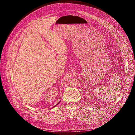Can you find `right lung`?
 I'll use <instances>...</instances> for the list:
<instances>
[{"mask_svg":"<svg viewBox=\"0 0 135 135\" xmlns=\"http://www.w3.org/2000/svg\"><path fill=\"white\" fill-rule=\"evenodd\" d=\"M59 103H60V102H59V103H58V104H56V105H58V104H59ZM56 105H55V106H56ZM55 106H54V107H55Z\"/></svg>","mask_w":135,"mask_h":135,"instance_id":"obj_1","label":"right lung"}]
</instances>
